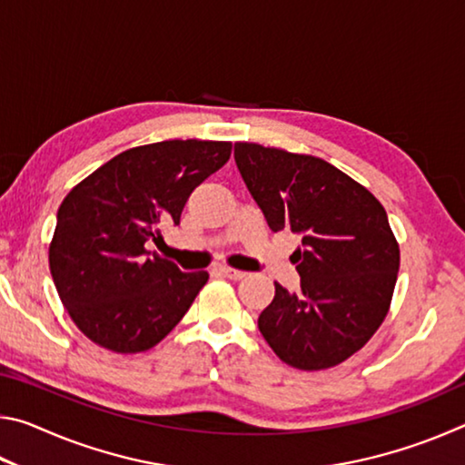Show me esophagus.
I'll return each mask as SVG.
<instances>
[{"label":"esophagus","instance_id":"esophagus-1","mask_svg":"<svg viewBox=\"0 0 465 465\" xmlns=\"http://www.w3.org/2000/svg\"><path fill=\"white\" fill-rule=\"evenodd\" d=\"M219 271H222L227 279H233V281H242V279L248 277V272L238 271V269H230V266H222Z\"/></svg>","mask_w":465,"mask_h":465}]
</instances>
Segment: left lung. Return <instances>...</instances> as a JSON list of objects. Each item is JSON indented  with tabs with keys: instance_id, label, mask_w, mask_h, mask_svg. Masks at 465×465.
I'll use <instances>...</instances> for the list:
<instances>
[{
	"instance_id": "obj_1",
	"label": "left lung",
	"mask_w": 465,
	"mask_h": 465,
	"mask_svg": "<svg viewBox=\"0 0 465 465\" xmlns=\"http://www.w3.org/2000/svg\"><path fill=\"white\" fill-rule=\"evenodd\" d=\"M238 170L272 232L302 235V289L274 282L258 330L282 363L303 371L341 365L390 312L400 246L383 204L322 157L238 141Z\"/></svg>"
}]
</instances>
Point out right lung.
<instances>
[{
  "instance_id": "right-lung-1",
  "label": "right lung",
  "mask_w": 465,
  "mask_h": 465,
  "mask_svg": "<svg viewBox=\"0 0 465 465\" xmlns=\"http://www.w3.org/2000/svg\"><path fill=\"white\" fill-rule=\"evenodd\" d=\"M230 141L172 139L131 147L75 184L57 211L51 274L74 324L102 349L143 352L166 338L209 281L149 256L163 222L230 160Z\"/></svg>"
}]
</instances>
